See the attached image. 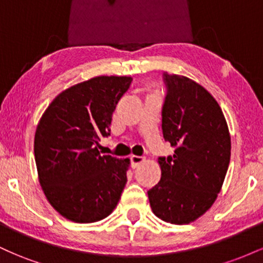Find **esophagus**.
Returning <instances> with one entry per match:
<instances>
[{"mask_svg": "<svg viewBox=\"0 0 263 263\" xmlns=\"http://www.w3.org/2000/svg\"><path fill=\"white\" fill-rule=\"evenodd\" d=\"M144 162V157L141 156H132L131 157V165L132 168H137L141 163Z\"/></svg>", "mask_w": 263, "mask_h": 263, "instance_id": "34e87169", "label": "esophagus"}]
</instances>
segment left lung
I'll list each match as a JSON object with an SVG mask.
<instances>
[{
  "label": "left lung",
  "mask_w": 263,
  "mask_h": 263,
  "mask_svg": "<svg viewBox=\"0 0 263 263\" xmlns=\"http://www.w3.org/2000/svg\"><path fill=\"white\" fill-rule=\"evenodd\" d=\"M168 93L163 137L174 155L159 158L161 180L148 190L153 214L185 225L204 215L221 192L231 156V137L221 107L197 81L164 74Z\"/></svg>",
  "instance_id": "8db88e82"
}]
</instances>
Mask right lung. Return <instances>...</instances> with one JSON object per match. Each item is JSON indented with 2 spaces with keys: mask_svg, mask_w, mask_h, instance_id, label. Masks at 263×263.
<instances>
[{
  "mask_svg": "<svg viewBox=\"0 0 263 263\" xmlns=\"http://www.w3.org/2000/svg\"><path fill=\"white\" fill-rule=\"evenodd\" d=\"M131 77H95L63 90L45 108L34 135L38 180L49 204L74 222L112 213L127 182L129 158L101 156L112 112Z\"/></svg>",
  "mask_w": 263,
  "mask_h": 263,
  "instance_id": "obj_1",
  "label": "right lung"
}]
</instances>
